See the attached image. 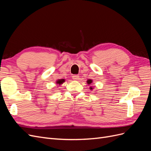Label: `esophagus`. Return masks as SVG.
I'll return each mask as SVG.
<instances>
[{
	"mask_svg": "<svg viewBox=\"0 0 151 151\" xmlns=\"http://www.w3.org/2000/svg\"><path fill=\"white\" fill-rule=\"evenodd\" d=\"M72 79L74 81H78L79 79V75H74L72 76Z\"/></svg>",
	"mask_w": 151,
	"mask_h": 151,
	"instance_id": "obj_1",
	"label": "esophagus"
}]
</instances>
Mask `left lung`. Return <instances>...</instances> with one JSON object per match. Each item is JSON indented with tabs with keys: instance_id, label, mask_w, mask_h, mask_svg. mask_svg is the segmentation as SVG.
Instances as JSON below:
<instances>
[{
	"instance_id": "8db88e82",
	"label": "left lung",
	"mask_w": 151,
	"mask_h": 151,
	"mask_svg": "<svg viewBox=\"0 0 151 151\" xmlns=\"http://www.w3.org/2000/svg\"><path fill=\"white\" fill-rule=\"evenodd\" d=\"M86 82H87V84H88V85H91V84L93 83V80H92V79H88ZM89 89H90L91 90H93V88H92V87H90Z\"/></svg>"
}]
</instances>
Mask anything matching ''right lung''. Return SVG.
I'll use <instances>...</instances> for the list:
<instances>
[{
    "instance_id": "right-lung-1",
    "label": "right lung",
    "mask_w": 151,
    "mask_h": 151,
    "mask_svg": "<svg viewBox=\"0 0 151 151\" xmlns=\"http://www.w3.org/2000/svg\"><path fill=\"white\" fill-rule=\"evenodd\" d=\"M65 80L64 79H58L56 82V84H58V86H60L62 85L63 83H65Z\"/></svg>"
}]
</instances>
